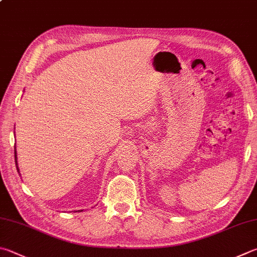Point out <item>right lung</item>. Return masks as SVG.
<instances>
[{"label":"right lung","mask_w":257,"mask_h":257,"mask_svg":"<svg viewBox=\"0 0 257 257\" xmlns=\"http://www.w3.org/2000/svg\"><path fill=\"white\" fill-rule=\"evenodd\" d=\"M15 157H16V165H17V170L19 172V167H18V158H17V149H16V146H15ZM80 211V210H78ZM81 211H83V210H81Z\"/></svg>","instance_id":"right-lung-1"}]
</instances>
